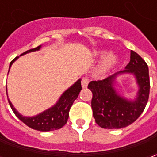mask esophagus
<instances>
[{
    "instance_id": "obj_1",
    "label": "esophagus",
    "mask_w": 157,
    "mask_h": 157,
    "mask_svg": "<svg viewBox=\"0 0 157 157\" xmlns=\"http://www.w3.org/2000/svg\"><path fill=\"white\" fill-rule=\"evenodd\" d=\"M89 83V79L88 77H86V76H84L82 80V86L83 88H86L87 85H88Z\"/></svg>"
}]
</instances>
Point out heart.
<instances>
[{"instance_id": "b5f03b06", "label": "heart", "mask_w": 157, "mask_h": 157, "mask_svg": "<svg viewBox=\"0 0 157 157\" xmlns=\"http://www.w3.org/2000/svg\"><path fill=\"white\" fill-rule=\"evenodd\" d=\"M117 62V57L113 54H108L102 58L98 67V71L100 74H105L109 72L114 66Z\"/></svg>"}]
</instances>
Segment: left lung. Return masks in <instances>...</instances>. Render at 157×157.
Instances as JSON below:
<instances>
[{
	"mask_svg": "<svg viewBox=\"0 0 157 157\" xmlns=\"http://www.w3.org/2000/svg\"><path fill=\"white\" fill-rule=\"evenodd\" d=\"M135 75L139 91L134 101H128L116 92L113 82L118 74ZM92 92V109L96 123L103 128H121L131 124L140 116L147 104L150 94L148 65L135 51H130V61L125 70L117 72L102 81L88 84Z\"/></svg>",
	"mask_w": 157,
	"mask_h": 157,
	"instance_id": "obj_1",
	"label": "left lung"
}]
</instances>
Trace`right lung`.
I'll return each instance as SVG.
<instances>
[{"mask_svg": "<svg viewBox=\"0 0 157 157\" xmlns=\"http://www.w3.org/2000/svg\"><path fill=\"white\" fill-rule=\"evenodd\" d=\"M40 48H41V45L38 46L37 48H31L28 51L22 53V55H25L29 52L39 50ZM18 57H16L13 60L11 61L9 69L12 66L13 62ZM81 90H82V84H81V79H80L62 94L55 105L34 117H24L21 115L16 110L9 99L8 102L15 115L26 125L39 131H51V130H55V129L62 128L67 123L69 118V111L74 101L77 98Z\"/></svg>", "mask_w": 157, "mask_h": 157, "instance_id": "add662e5", "label": "right lung"}]
</instances>
